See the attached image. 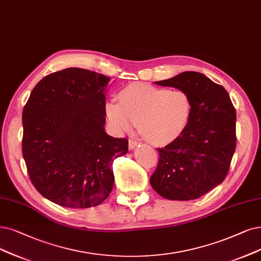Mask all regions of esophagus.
Segmentation results:
<instances>
[{"label":"esophagus","instance_id":"1","mask_svg":"<svg viewBox=\"0 0 261 261\" xmlns=\"http://www.w3.org/2000/svg\"><path fill=\"white\" fill-rule=\"evenodd\" d=\"M138 145V141H135V140H129L128 142V148L129 150H134Z\"/></svg>","mask_w":261,"mask_h":261}]
</instances>
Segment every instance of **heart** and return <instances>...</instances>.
<instances>
[{
    "mask_svg": "<svg viewBox=\"0 0 261 261\" xmlns=\"http://www.w3.org/2000/svg\"><path fill=\"white\" fill-rule=\"evenodd\" d=\"M119 102L106 103V116L118 133L130 130L136 122L145 140L168 144L187 128L193 113V102L186 92L133 83L118 93Z\"/></svg>",
    "mask_w": 261,
    "mask_h": 261,
    "instance_id": "b5f03b06",
    "label": "heart"
}]
</instances>
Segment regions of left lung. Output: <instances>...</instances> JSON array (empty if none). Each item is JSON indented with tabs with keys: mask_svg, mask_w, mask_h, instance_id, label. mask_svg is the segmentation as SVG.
Instances as JSON below:
<instances>
[{
	"mask_svg": "<svg viewBox=\"0 0 261 261\" xmlns=\"http://www.w3.org/2000/svg\"><path fill=\"white\" fill-rule=\"evenodd\" d=\"M155 83L186 92L193 113L181 136L158 149L151 186L166 199H197L226 178L236 150V109L227 91L200 72L184 71Z\"/></svg>",
	"mask_w": 261,
	"mask_h": 261,
	"instance_id": "8db88e82",
	"label": "left lung"
}]
</instances>
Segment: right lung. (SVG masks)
Listing matches in <instances>:
<instances>
[{"label":"right lung","mask_w":261,"mask_h":261,"mask_svg":"<svg viewBox=\"0 0 261 261\" xmlns=\"http://www.w3.org/2000/svg\"><path fill=\"white\" fill-rule=\"evenodd\" d=\"M110 78L69 67L41 79L22 112V154L39 194L76 209L100 204L112 191V163L128 140L105 132Z\"/></svg>","instance_id":"1"}]
</instances>
